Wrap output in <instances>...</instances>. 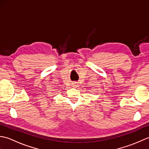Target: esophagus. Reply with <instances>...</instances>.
Listing matches in <instances>:
<instances>
[{
	"label": "esophagus",
	"mask_w": 149,
	"mask_h": 149,
	"mask_svg": "<svg viewBox=\"0 0 149 149\" xmlns=\"http://www.w3.org/2000/svg\"><path fill=\"white\" fill-rule=\"evenodd\" d=\"M79 84H73V87L75 88H77V87H79Z\"/></svg>",
	"instance_id": "esophagus-1"
}]
</instances>
